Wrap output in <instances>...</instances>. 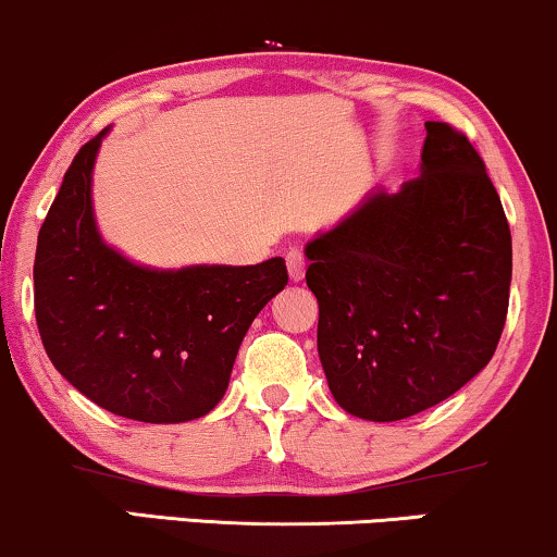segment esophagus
<instances>
[{
	"mask_svg": "<svg viewBox=\"0 0 557 557\" xmlns=\"http://www.w3.org/2000/svg\"><path fill=\"white\" fill-rule=\"evenodd\" d=\"M285 264H287V274H290L293 283H300V280L306 277V257H302L300 249L287 251Z\"/></svg>",
	"mask_w": 557,
	"mask_h": 557,
	"instance_id": "1",
	"label": "esophagus"
}]
</instances>
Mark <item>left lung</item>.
<instances>
[{
	"mask_svg": "<svg viewBox=\"0 0 557 557\" xmlns=\"http://www.w3.org/2000/svg\"><path fill=\"white\" fill-rule=\"evenodd\" d=\"M421 174L306 244L319 357L344 411L398 421L473 380L502 339L511 231L473 144L426 125Z\"/></svg>",
	"mask_w": 557,
	"mask_h": 557,
	"instance_id": "1",
	"label": "left lung"
}]
</instances>
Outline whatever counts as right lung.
Here are the masks:
<instances>
[{"label": "right lung", "mask_w": 557, "mask_h": 557, "mask_svg": "<svg viewBox=\"0 0 557 557\" xmlns=\"http://www.w3.org/2000/svg\"><path fill=\"white\" fill-rule=\"evenodd\" d=\"M108 131L76 153L40 226L35 321L53 368L97 406L182 424L223 398L251 321L287 285L285 259L157 270L110 246L91 202Z\"/></svg>", "instance_id": "add662e5"}]
</instances>
